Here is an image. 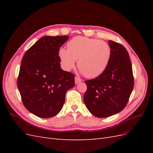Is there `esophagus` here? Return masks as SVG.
<instances>
[{
    "label": "esophagus",
    "instance_id": "34e87169",
    "mask_svg": "<svg viewBox=\"0 0 153 153\" xmlns=\"http://www.w3.org/2000/svg\"><path fill=\"white\" fill-rule=\"evenodd\" d=\"M75 84H78V83H80V82H82V79L81 78H80V77H78V76H75Z\"/></svg>",
    "mask_w": 153,
    "mask_h": 153
}]
</instances>
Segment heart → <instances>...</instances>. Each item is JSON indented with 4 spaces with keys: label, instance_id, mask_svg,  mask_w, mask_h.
Wrapping results in <instances>:
<instances>
[{
    "label": "heart",
    "instance_id": "1",
    "mask_svg": "<svg viewBox=\"0 0 153 153\" xmlns=\"http://www.w3.org/2000/svg\"><path fill=\"white\" fill-rule=\"evenodd\" d=\"M58 55L64 70H71L78 60L80 72L87 78H93L100 76L107 68L112 49L105 41L77 36L67 43V49L60 48Z\"/></svg>",
    "mask_w": 153,
    "mask_h": 153
}]
</instances>
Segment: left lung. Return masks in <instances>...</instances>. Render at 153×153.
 <instances>
[{"label":"left lung","instance_id":"1","mask_svg":"<svg viewBox=\"0 0 153 153\" xmlns=\"http://www.w3.org/2000/svg\"><path fill=\"white\" fill-rule=\"evenodd\" d=\"M112 57L103 73L86 80L87 89L84 96L85 105L96 117L104 118L122 111L134 86L131 61L123 46L110 40Z\"/></svg>","mask_w":153,"mask_h":153}]
</instances>
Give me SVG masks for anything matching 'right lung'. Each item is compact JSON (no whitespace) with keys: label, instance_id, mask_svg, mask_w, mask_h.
<instances>
[{"label":"right lung","instance_id":"obj_1","mask_svg":"<svg viewBox=\"0 0 153 153\" xmlns=\"http://www.w3.org/2000/svg\"><path fill=\"white\" fill-rule=\"evenodd\" d=\"M67 36H43L22 58L17 86L22 102L39 117L56 115L62 108L66 92L75 85V75L62 70L59 50Z\"/></svg>","mask_w":153,"mask_h":153}]
</instances>
